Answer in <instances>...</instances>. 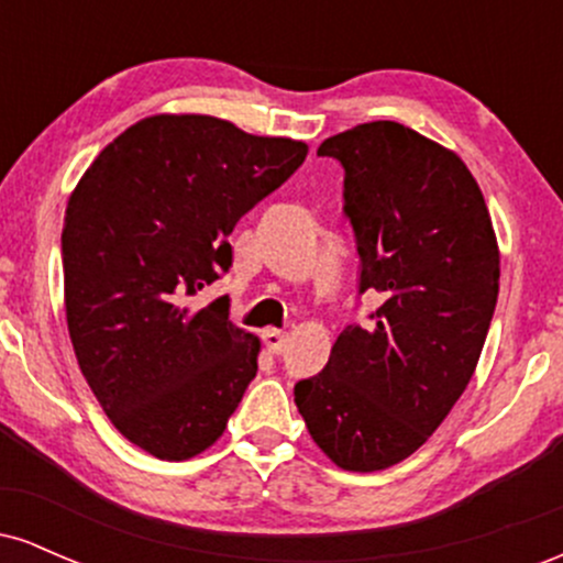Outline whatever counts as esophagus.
<instances>
[{
    "mask_svg": "<svg viewBox=\"0 0 563 563\" xmlns=\"http://www.w3.org/2000/svg\"><path fill=\"white\" fill-rule=\"evenodd\" d=\"M262 341H264V346H267V352L280 354L288 344V335L283 331H275V328H267V331H262Z\"/></svg>",
    "mask_w": 563,
    "mask_h": 563,
    "instance_id": "esophagus-1",
    "label": "esophagus"
}]
</instances>
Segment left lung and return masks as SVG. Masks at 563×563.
Listing matches in <instances>:
<instances>
[{
    "label": "left lung",
    "instance_id": "left-lung-1",
    "mask_svg": "<svg viewBox=\"0 0 563 563\" xmlns=\"http://www.w3.org/2000/svg\"><path fill=\"white\" fill-rule=\"evenodd\" d=\"M344 166V214L371 322L346 325L294 386L309 437L344 471L410 457L466 391L500 288V251L474 174L439 142L371 121L318 147Z\"/></svg>",
    "mask_w": 563,
    "mask_h": 563
}]
</instances>
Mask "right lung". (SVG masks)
I'll return each instance as SVG.
<instances>
[{
  "label": "right lung",
  "instance_id": "add662e5",
  "mask_svg": "<svg viewBox=\"0 0 563 563\" xmlns=\"http://www.w3.org/2000/svg\"><path fill=\"white\" fill-rule=\"evenodd\" d=\"M200 113L147 115L100 151L70 192L63 288L76 360L115 429L187 461L228 429L262 341L228 299L192 296L232 264L228 235L307 158Z\"/></svg>",
  "mask_w": 563,
  "mask_h": 563
}]
</instances>
